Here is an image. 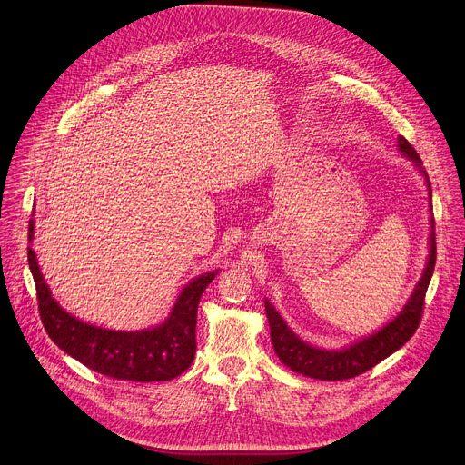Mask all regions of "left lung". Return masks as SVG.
Listing matches in <instances>:
<instances>
[{
  "label": "left lung",
  "instance_id": "8db88e82",
  "mask_svg": "<svg viewBox=\"0 0 465 465\" xmlns=\"http://www.w3.org/2000/svg\"><path fill=\"white\" fill-rule=\"evenodd\" d=\"M398 149L405 158L414 162L416 169L421 173V176L427 182L429 198H430V183L425 169L421 167V160L418 153L403 136L398 138ZM434 263H436V242H434V218L430 216L429 258H427L423 274L416 283L411 298L407 300V303L403 305V309L398 312L394 320H391L374 334L365 336L345 349L327 351L303 341L291 331V327H287V323L283 322L280 312L272 307V303L265 300V314L271 327V340H272L274 352L278 354L280 361L285 363L294 372L309 378H316V380L338 381V380L354 378L372 369L376 363H380L389 354L398 351L416 332L418 323L421 320L423 300L434 271Z\"/></svg>",
  "mask_w": 465,
  "mask_h": 465
}]
</instances>
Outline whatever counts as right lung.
Instances as JSON below:
<instances>
[{
    "label": "right lung",
    "instance_id": "add662e5",
    "mask_svg": "<svg viewBox=\"0 0 465 465\" xmlns=\"http://www.w3.org/2000/svg\"><path fill=\"white\" fill-rule=\"evenodd\" d=\"M33 240L35 220L29 222V242ZM29 267L47 334L62 351L89 369L116 380L167 381L193 363L198 303L218 269L189 282L163 323L143 331H113L78 320L53 298L33 247H29Z\"/></svg>",
    "mask_w": 465,
    "mask_h": 465
}]
</instances>
